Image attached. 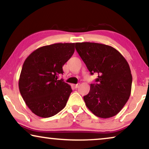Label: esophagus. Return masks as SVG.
Here are the masks:
<instances>
[{
	"label": "esophagus",
	"mask_w": 149,
	"mask_h": 149,
	"mask_svg": "<svg viewBox=\"0 0 149 149\" xmlns=\"http://www.w3.org/2000/svg\"><path fill=\"white\" fill-rule=\"evenodd\" d=\"M79 86V84H73L72 85V87H74V88H78Z\"/></svg>",
	"instance_id": "34e87169"
}]
</instances>
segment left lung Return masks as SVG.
Segmentation results:
<instances>
[{
    "label": "left lung",
    "mask_w": 149,
    "mask_h": 149,
    "mask_svg": "<svg viewBox=\"0 0 149 149\" xmlns=\"http://www.w3.org/2000/svg\"><path fill=\"white\" fill-rule=\"evenodd\" d=\"M76 49L96 83L83 97L87 107L97 117L117 115L131 94L132 76L125 58L113 47L96 42H76Z\"/></svg>",
    "instance_id": "obj_1"
}]
</instances>
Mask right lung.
Here are the masks:
<instances>
[{
	"label": "right lung",
	"mask_w": 149,
	"mask_h": 149,
	"mask_svg": "<svg viewBox=\"0 0 149 149\" xmlns=\"http://www.w3.org/2000/svg\"><path fill=\"white\" fill-rule=\"evenodd\" d=\"M74 52V43H55L38 48L24 61L19 89L26 104L38 117H52L66 107L72 89L58 80L62 66Z\"/></svg>",
	"instance_id": "right-lung-1"
}]
</instances>
